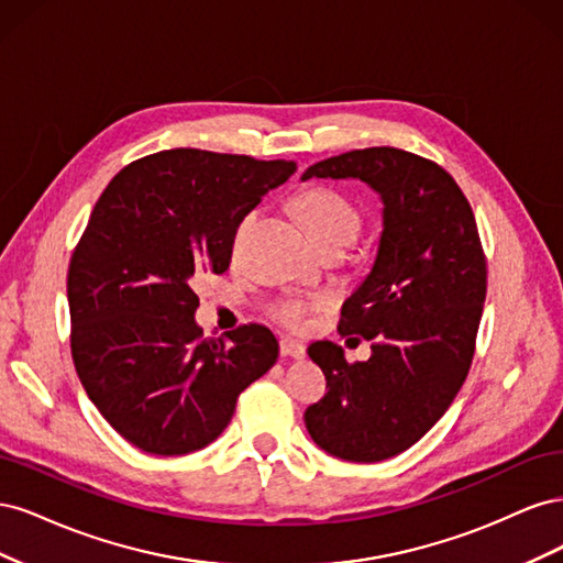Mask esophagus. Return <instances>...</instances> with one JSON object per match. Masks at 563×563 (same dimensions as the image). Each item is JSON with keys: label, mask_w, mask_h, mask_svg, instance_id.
<instances>
[{"label": "esophagus", "mask_w": 563, "mask_h": 563, "mask_svg": "<svg viewBox=\"0 0 563 563\" xmlns=\"http://www.w3.org/2000/svg\"><path fill=\"white\" fill-rule=\"evenodd\" d=\"M279 352L282 356H291V360H302L305 356V347L298 343V340H291V338L279 340Z\"/></svg>", "instance_id": "obj_1"}]
</instances>
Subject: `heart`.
Masks as SVG:
<instances>
[{
  "instance_id": "b5f03b06",
  "label": "heart",
  "mask_w": 563,
  "mask_h": 563,
  "mask_svg": "<svg viewBox=\"0 0 563 563\" xmlns=\"http://www.w3.org/2000/svg\"><path fill=\"white\" fill-rule=\"evenodd\" d=\"M296 211L302 220L305 230L310 232L312 240L319 246L327 244H345L350 246L356 234L362 230V211L354 207V203L343 197L340 192L327 190V187H310L296 197ZM253 216H246L242 220V225L236 228V240H240L242 232L246 230V225L251 223ZM323 298H288L282 300L279 305H275V314L277 321H282L284 327L298 329L308 319V314L314 308H321Z\"/></svg>"
}]
</instances>
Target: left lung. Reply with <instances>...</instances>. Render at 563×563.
<instances>
[{
	"instance_id": "left-lung-1",
	"label": "left lung",
	"mask_w": 563,
	"mask_h": 563,
	"mask_svg": "<svg viewBox=\"0 0 563 563\" xmlns=\"http://www.w3.org/2000/svg\"><path fill=\"white\" fill-rule=\"evenodd\" d=\"M310 178L366 183L383 201V232L338 323L340 335L373 340L371 360L347 364L331 340L308 347L329 391L305 428L340 460L380 463L428 434L467 378L486 300L479 230L457 183L413 152L352 150L300 176Z\"/></svg>"
}]
</instances>
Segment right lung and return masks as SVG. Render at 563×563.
<instances>
[{
	"instance_id": "1",
	"label": "right lung",
	"mask_w": 563,
	"mask_h": 563,
	"mask_svg": "<svg viewBox=\"0 0 563 563\" xmlns=\"http://www.w3.org/2000/svg\"><path fill=\"white\" fill-rule=\"evenodd\" d=\"M294 172L180 147L124 166L96 201L67 269L73 360L98 411L141 451L209 446L275 366L279 343L261 323L203 338L190 284L223 275L236 228Z\"/></svg>"
}]
</instances>
